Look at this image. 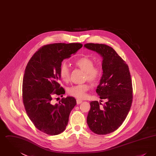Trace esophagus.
Wrapping results in <instances>:
<instances>
[{
  "instance_id": "1",
  "label": "esophagus",
  "mask_w": 156,
  "mask_h": 156,
  "mask_svg": "<svg viewBox=\"0 0 156 156\" xmlns=\"http://www.w3.org/2000/svg\"><path fill=\"white\" fill-rule=\"evenodd\" d=\"M82 102V101H81V100H80V99H76V104H78V105L81 104Z\"/></svg>"
}]
</instances>
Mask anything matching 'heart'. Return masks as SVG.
<instances>
[{
    "label": "heart",
    "instance_id": "obj_1",
    "mask_svg": "<svg viewBox=\"0 0 156 156\" xmlns=\"http://www.w3.org/2000/svg\"><path fill=\"white\" fill-rule=\"evenodd\" d=\"M75 65L85 72V80L92 83L99 80L102 74V69L100 66H94V62L88 57H83L75 61ZM59 75L62 80L68 81L70 77V69L66 63L62 62L59 68ZM90 88L88 83L73 85L67 90L68 94L78 99H83L87 96V92Z\"/></svg>",
    "mask_w": 156,
    "mask_h": 156
}]
</instances>
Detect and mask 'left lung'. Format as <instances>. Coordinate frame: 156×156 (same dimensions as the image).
Wrapping results in <instances>:
<instances>
[{
    "label": "left lung",
    "mask_w": 156,
    "mask_h": 156,
    "mask_svg": "<svg viewBox=\"0 0 156 156\" xmlns=\"http://www.w3.org/2000/svg\"><path fill=\"white\" fill-rule=\"evenodd\" d=\"M84 46L103 57V75L96 92L100 99L106 101L104 105L98 101L90 102L87 123L95 133H111L122 125L132 104L133 88L129 67L111 47L94 43Z\"/></svg>",
    "instance_id": "1"
}]
</instances>
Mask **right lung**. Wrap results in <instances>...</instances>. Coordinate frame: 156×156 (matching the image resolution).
I'll return each instance as SVG.
<instances>
[{
	"mask_svg": "<svg viewBox=\"0 0 156 156\" xmlns=\"http://www.w3.org/2000/svg\"><path fill=\"white\" fill-rule=\"evenodd\" d=\"M82 47L81 43L45 45L31 57L23 80V102L27 116L39 130L57 135L65 130L69 113L76 104L73 97L62 98L53 104L52 95L64 94L58 81L64 59Z\"/></svg>",
	"mask_w": 156,
	"mask_h": 156,
	"instance_id": "1",
	"label": "right lung"
}]
</instances>
